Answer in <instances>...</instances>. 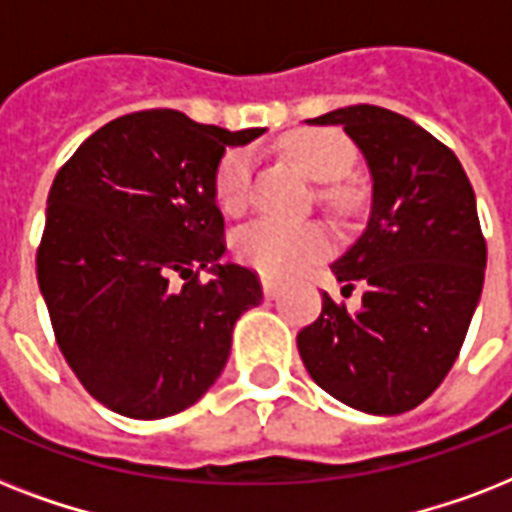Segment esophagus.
Segmentation results:
<instances>
[{"label": "esophagus", "mask_w": 512, "mask_h": 512, "mask_svg": "<svg viewBox=\"0 0 512 512\" xmlns=\"http://www.w3.org/2000/svg\"><path fill=\"white\" fill-rule=\"evenodd\" d=\"M263 295L268 297V300H276V297L281 295V287L276 284L273 279H268V276H263Z\"/></svg>", "instance_id": "34e87169"}]
</instances>
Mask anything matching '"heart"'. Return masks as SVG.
Wrapping results in <instances>:
<instances>
[{
  "label": "heart",
  "mask_w": 512,
  "mask_h": 512,
  "mask_svg": "<svg viewBox=\"0 0 512 512\" xmlns=\"http://www.w3.org/2000/svg\"><path fill=\"white\" fill-rule=\"evenodd\" d=\"M281 151L311 177L313 183H337L353 167L356 151L337 130H297L281 140ZM252 156L244 148H233L220 159L215 172V201L228 215H239L247 204ZM337 204L348 201V191L329 193ZM236 255L268 279H292L319 260L332 247V236L321 223H281L255 220L241 228L233 239Z\"/></svg>",
  "instance_id": "1"
}]
</instances>
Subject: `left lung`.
<instances>
[{
  "label": "left lung",
  "instance_id": "obj_1",
  "mask_svg": "<svg viewBox=\"0 0 512 512\" xmlns=\"http://www.w3.org/2000/svg\"><path fill=\"white\" fill-rule=\"evenodd\" d=\"M308 124H337L372 175L369 220L332 263L342 289L364 287L345 311L324 292L321 316L297 335L319 388L358 412L420 406L460 356L481 300L486 241L460 159L420 124L380 106H348Z\"/></svg>",
  "mask_w": 512,
  "mask_h": 512
}]
</instances>
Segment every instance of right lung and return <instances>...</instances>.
I'll use <instances>...</instances> for the list:
<instances>
[{
  "instance_id": "1",
  "label": "right lung",
  "mask_w": 512,
  "mask_h": 512,
  "mask_svg": "<svg viewBox=\"0 0 512 512\" xmlns=\"http://www.w3.org/2000/svg\"><path fill=\"white\" fill-rule=\"evenodd\" d=\"M263 132L138 111L90 135L52 180L39 292L60 353L111 412L162 420L196 404L225 369L233 324L263 303L255 273L223 260L215 201L225 148Z\"/></svg>"
}]
</instances>
